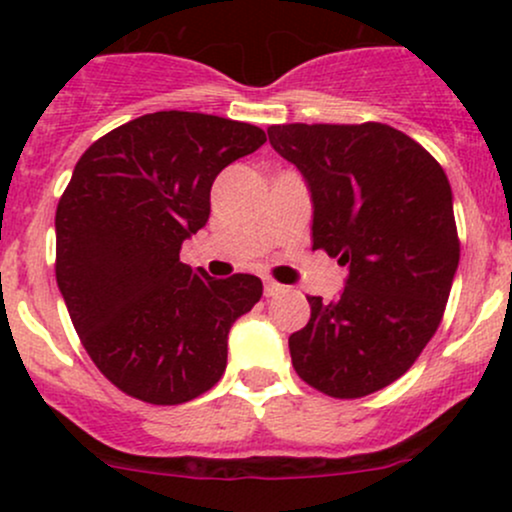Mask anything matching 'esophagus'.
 Instances as JSON below:
<instances>
[{"instance_id":"34e87169","label":"esophagus","mask_w":512,"mask_h":512,"mask_svg":"<svg viewBox=\"0 0 512 512\" xmlns=\"http://www.w3.org/2000/svg\"><path fill=\"white\" fill-rule=\"evenodd\" d=\"M281 291H284V286H281L279 281H272V279L264 281V296H276V293Z\"/></svg>"}]
</instances>
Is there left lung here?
<instances>
[{
    "instance_id": "obj_1",
    "label": "left lung",
    "mask_w": 512,
    "mask_h": 512,
    "mask_svg": "<svg viewBox=\"0 0 512 512\" xmlns=\"http://www.w3.org/2000/svg\"><path fill=\"white\" fill-rule=\"evenodd\" d=\"M267 134L310 187L313 250L349 267L342 296H308V325L289 337L293 368L322 395H373L414 366L443 320L460 262L448 175L383 122Z\"/></svg>"
}]
</instances>
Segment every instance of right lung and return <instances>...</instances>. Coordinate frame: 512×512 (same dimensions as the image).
Masks as SVG:
<instances>
[{"instance_id": "add662e5", "label": "right lung", "mask_w": 512, "mask_h": 512, "mask_svg": "<svg viewBox=\"0 0 512 512\" xmlns=\"http://www.w3.org/2000/svg\"><path fill=\"white\" fill-rule=\"evenodd\" d=\"M267 134L228 117L161 110L93 142L55 214V276L86 354L125 395L182 404L226 370L228 330L262 298L252 274L180 262L228 163Z\"/></svg>"}]
</instances>
